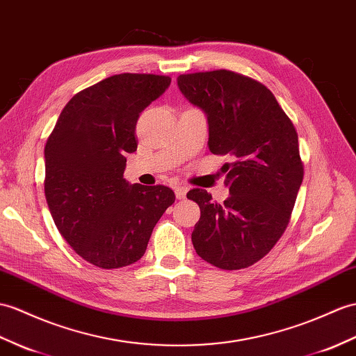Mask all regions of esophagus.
I'll return each mask as SVG.
<instances>
[{
	"label": "esophagus",
	"instance_id": "1",
	"mask_svg": "<svg viewBox=\"0 0 356 356\" xmlns=\"http://www.w3.org/2000/svg\"><path fill=\"white\" fill-rule=\"evenodd\" d=\"M188 189H189V188L185 186V185H177V186H175V193H176V197L179 198V200H181V198L186 197Z\"/></svg>",
	"mask_w": 356,
	"mask_h": 356
}]
</instances>
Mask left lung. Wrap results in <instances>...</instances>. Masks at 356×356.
<instances>
[{
	"instance_id": "left-lung-1",
	"label": "left lung",
	"mask_w": 356,
	"mask_h": 356,
	"mask_svg": "<svg viewBox=\"0 0 356 356\" xmlns=\"http://www.w3.org/2000/svg\"><path fill=\"white\" fill-rule=\"evenodd\" d=\"M177 85L208 118L209 150L235 161L222 167L230 193L225 203L212 202L204 189L186 194L200 206L194 249L222 270L253 266L290 222L303 180L297 131L271 90L241 74H181Z\"/></svg>"
}]
</instances>
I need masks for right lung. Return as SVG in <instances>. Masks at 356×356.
<instances>
[{
	"instance_id": "obj_1",
	"label": "right lung",
	"mask_w": 356,
	"mask_h": 356,
	"mask_svg": "<svg viewBox=\"0 0 356 356\" xmlns=\"http://www.w3.org/2000/svg\"><path fill=\"white\" fill-rule=\"evenodd\" d=\"M171 79L118 74L80 90L63 107L45 145V198L74 252L100 268L140 259L172 189L131 185L122 177L126 153L138 148L140 112Z\"/></svg>"
}]
</instances>
